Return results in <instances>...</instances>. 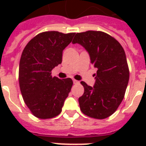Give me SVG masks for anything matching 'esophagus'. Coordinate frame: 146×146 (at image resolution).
Instances as JSON below:
<instances>
[{
    "mask_svg": "<svg viewBox=\"0 0 146 146\" xmlns=\"http://www.w3.org/2000/svg\"><path fill=\"white\" fill-rule=\"evenodd\" d=\"M73 82L75 85H77V84H79V83H80V82H79V81H77V80H73Z\"/></svg>",
    "mask_w": 146,
    "mask_h": 146,
    "instance_id": "1",
    "label": "esophagus"
}]
</instances>
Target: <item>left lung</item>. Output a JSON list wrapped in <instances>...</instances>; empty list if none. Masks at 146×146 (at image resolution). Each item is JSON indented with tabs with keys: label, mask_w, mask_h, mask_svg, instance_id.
I'll return each instance as SVG.
<instances>
[{
	"label": "left lung",
	"mask_w": 146,
	"mask_h": 146,
	"mask_svg": "<svg viewBox=\"0 0 146 146\" xmlns=\"http://www.w3.org/2000/svg\"><path fill=\"white\" fill-rule=\"evenodd\" d=\"M72 43L81 44L97 68L93 87L81 82L84 93L79 98L80 110L90 117H108L123 99L129 82V71L124 50L114 38L100 31L76 33Z\"/></svg>",
	"instance_id": "left-lung-1"
}]
</instances>
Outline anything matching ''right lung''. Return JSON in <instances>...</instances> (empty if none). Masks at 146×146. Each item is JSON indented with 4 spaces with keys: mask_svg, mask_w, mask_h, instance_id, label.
<instances>
[{
    "mask_svg": "<svg viewBox=\"0 0 146 146\" xmlns=\"http://www.w3.org/2000/svg\"><path fill=\"white\" fill-rule=\"evenodd\" d=\"M76 33L50 31L31 39L22 53L19 83L22 96L33 115L40 119L60 113L73 86L70 78L53 77L51 70L61 64L64 48Z\"/></svg>",
    "mask_w": 146,
    "mask_h": 146,
    "instance_id": "1",
    "label": "right lung"
}]
</instances>
